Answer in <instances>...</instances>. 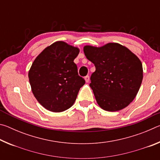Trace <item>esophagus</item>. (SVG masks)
<instances>
[{"mask_svg": "<svg viewBox=\"0 0 160 160\" xmlns=\"http://www.w3.org/2000/svg\"><path fill=\"white\" fill-rule=\"evenodd\" d=\"M84 78H85V82H89V80H90V77H89L88 75H87V76H85V77Z\"/></svg>", "mask_w": 160, "mask_h": 160, "instance_id": "obj_1", "label": "esophagus"}]
</instances>
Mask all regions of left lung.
I'll return each instance as SVG.
<instances>
[{
  "label": "left lung",
  "instance_id": "left-lung-1",
  "mask_svg": "<svg viewBox=\"0 0 160 160\" xmlns=\"http://www.w3.org/2000/svg\"><path fill=\"white\" fill-rule=\"evenodd\" d=\"M83 51L95 66L90 86L99 106L108 112H116L129 105L142 83L143 70L140 59L117 43L101 47L85 46Z\"/></svg>",
  "mask_w": 160,
  "mask_h": 160
}]
</instances>
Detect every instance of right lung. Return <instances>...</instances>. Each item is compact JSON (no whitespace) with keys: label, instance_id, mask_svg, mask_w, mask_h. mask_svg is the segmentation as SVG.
<instances>
[{"label":"right lung","instance_id":"1","mask_svg":"<svg viewBox=\"0 0 160 160\" xmlns=\"http://www.w3.org/2000/svg\"><path fill=\"white\" fill-rule=\"evenodd\" d=\"M79 52L77 47L56 42L35 58L29 71V80L35 98L45 109L61 112L74 104L85 83L73 62Z\"/></svg>","mask_w":160,"mask_h":160}]
</instances>
